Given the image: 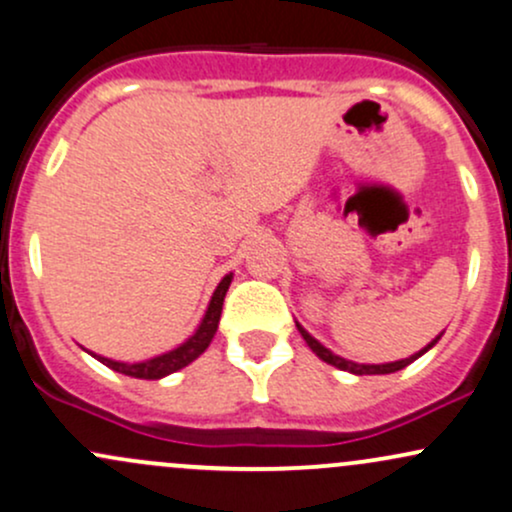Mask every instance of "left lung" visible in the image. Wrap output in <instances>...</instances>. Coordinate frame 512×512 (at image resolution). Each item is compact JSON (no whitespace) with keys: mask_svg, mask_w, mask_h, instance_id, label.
<instances>
[{"mask_svg":"<svg viewBox=\"0 0 512 512\" xmlns=\"http://www.w3.org/2000/svg\"><path fill=\"white\" fill-rule=\"evenodd\" d=\"M297 324V321H295ZM297 331L302 333V338L304 341H307V346L314 350V353L319 355L321 360H324V363H329V365H333V367H338V370H346V372H353V375H389V372H396V370H404L406 365H411L413 360H418L421 358L423 353H428L430 348L435 346V343L440 341V336L435 338V341H430L426 348L423 350H418V353H413L411 358H404V360H396V363H382V365H363V363H353V360H346V358H341V355H336V353H331L329 348L326 346H321V343L317 341V338L314 336H309L307 331L302 329L300 324H297Z\"/></svg>","mask_w":512,"mask_h":512,"instance_id":"left-lung-1","label":"left lung"}]
</instances>
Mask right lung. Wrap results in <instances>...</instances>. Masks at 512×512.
I'll list each match as a JSON object with an SVG mask.
<instances>
[{
    "label": "right lung",
    "instance_id": "1",
    "mask_svg": "<svg viewBox=\"0 0 512 512\" xmlns=\"http://www.w3.org/2000/svg\"><path fill=\"white\" fill-rule=\"evenodd\" d=\"M229 283H232V273L225 275L217 285V290L212 292V300L208 304V312H205L203 321L200 326L195 329V333L188 341H183L179 348L169 350V353L157 355V358H149L142 360V363H118V360L111 358H103V355H94L99 363H103L111 370L120 372V375H128V377H137V380H162V377L171 375V372L181 370V367L191 365L198 355L205 353V348L210 346L212 336H215L217 324H220V314H222V302H225V295L229 290Z\"/></svg>",
    "mask_w": 512,
    "mask_h": 512
}]
</instances>
